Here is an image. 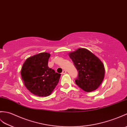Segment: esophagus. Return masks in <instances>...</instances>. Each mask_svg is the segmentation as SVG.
Returning a JSON list of instances; mask_svg holds the SVG:
<instances>
[{
  "label": "esophagus",
  "mask_w": 127,
  "mask_h": 127,
  "mask_svg": "<svg viewBox=\"0 0 127 127\" xmlns=\"http://www.w3.org/2000/svg\"><path fill=\"white\" fill-rule=\"evenodd\" d=\"M66 70H63V72H62V74H65V73H66Z\"/></svg>",
  "instance_id": "esophagus-1"
}]
</instances>
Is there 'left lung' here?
Listing matches in <instances>:
<instances>
[{
  "label": "left lung",
  "mask_w": 127,
  "mask_h": 127,
  "mask_svg": "<svg viewBox=\"0 0 127 127\" xmlns=\"http://www.w3.org/2000/svg\"><path fill=\"white\" fill-rule=\"evenodd\" d=\"M69 57L78 72L76 84L86 92L97 89L103 80L105 73L104 65L99 59L83 48L70 52Z\"/></svg>",
  "instance_id": "left-lung-1"
}]
</instances>
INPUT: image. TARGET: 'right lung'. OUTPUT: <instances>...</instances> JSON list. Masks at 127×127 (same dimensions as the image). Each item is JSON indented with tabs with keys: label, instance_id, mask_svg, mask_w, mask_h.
<instances>
[{
	"label": "right lung",
	"instance_id": "add662e5",
	"mask_svg": "<svg viewBox=\"0 0 127 127\" xmlns=\"http://www.w3.org/2000/svg\"><path fill=\"white\" fill-rule=\"evenodd\" d=\"M50 54L42 52L26 59L21 70L26 88L35 95L49 96L57 85L61 74L48 66Z\"/></svg>",
	"mask_w": 127,
	"mask_h": 127
}]
</instances>
